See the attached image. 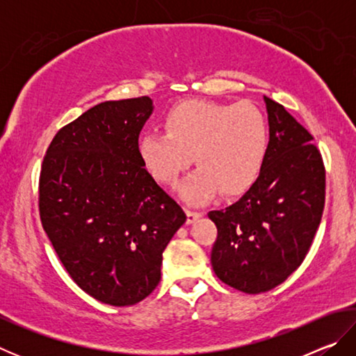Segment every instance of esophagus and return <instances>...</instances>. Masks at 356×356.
<instances>
[{
  "instance_id": "34e87169",
  "label": "esophagus",
  "mask_w": 356,
  "mask_h": 356,
  "mask_svg": "<svg viewBox=\"0 0 356 356\" xmlns=\"http://www.w3.org/2000/svg\"><path fill=\"white\" fill-rule=\"evenodd\" d=\"M202 213L201 212H195V210H186V222L191 225V222H195L197 218H201Z\"/></svg>"
}]
</instances>
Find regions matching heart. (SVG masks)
I'll use <instances>...</instances> for the list:
<instances>
[{"mask_svg":"<svg viewBox=\"0 0 356 356\" xmlns=\"http://www.w3.org/2000/svg\"><path fill=\"white\" fill-rule=\"evenodd\" d=\"M165 135L146 131L138 141V159L150 177L176 186L191 165L200 166L180 186L190 204L207 202L222 191L240 196L262 171L268 149L267 119L256 105L186 100L163 119Z\"/></svg>","mask_w":356,"mask_h":356,"instance_id":"1","label":"heart"}]
</instances>
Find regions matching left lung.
Segmentation results:
<instances>
[{"instance_id":"1","label":"left lung","mask_w":356,"mask_h":356,"mask_svg":"<svg viewBox=\"0 0 356 356\" xmlns=\"http://www.w3.org/2000/svg\"><path fill=\"white\" fill-rule=\"evenodd\" d=\"M270 141L254 185L232 206L209 212L218 237L213 272L245 293L276 287L308 254L325 204V168L314 138L265 97Z\"/></svg>"}]
</instances>
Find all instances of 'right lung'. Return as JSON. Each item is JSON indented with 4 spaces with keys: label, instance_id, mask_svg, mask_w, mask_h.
<instances>
[{
    "label": "right lung",
    "instance_id": "add662e5",
    "mask_svg": "<svg viewBox=\"0 0 356 356\" xmlns=\"http://www.w3.org/2000/svg\"><path fill=\"white\" fill-rule=\"evenodd\" d=\"M152 111L150 97L95 105L58 131L42 163L44 231L70 278L105 305H136L159 286L186 220L138 159Z\"/></svg>",
    "mask_w": 356,
    "mask_h": 356
}]
</instances>
